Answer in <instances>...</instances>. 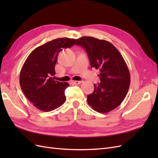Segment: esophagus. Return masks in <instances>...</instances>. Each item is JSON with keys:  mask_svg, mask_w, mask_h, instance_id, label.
Returning a JSON list of instances; mask_svg holds the SVG:
<instances>
[{"mask_svg": "<svg viewBox=\"0 0 158 158\" xmlns=\"http://www.w3.org/2000/svg\"><path fill=\"white\" fill-rule=\"evenodd\" d=\"M73 82L74 84L78 85V84H80L81 83H82V81H77V80H76V81H73Z\"/></svg>", "mask_w": 158, "mask_h": 158, "instance_id": "esophagus-1", "label": "esophagus"}]
</instances>
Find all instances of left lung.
Returning a JSON list of instances; mask_svg holds the SVG:
<instances>
[{
    "label": "left lung",
    "instance_id": "1",
    "mask_svg": "<svg viewBox=\"0 0 158 158\" xmlns=\"http://www.w3.org/2000/svg\"><path fill=\"white\" fill-rule=\"evenodd\" d=\"M74 44L86 51L92 68L100 71V83L88 95L89 106L99 113H106L120 105L127 94L131 83L128 66L123 56L111 43L92 37H82Z\"/></svg>",
    "mask_w": 158,
    "mask_h": 158
}]
</instances>
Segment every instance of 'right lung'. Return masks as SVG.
<instances>
[{"instance_id": "add662e5", "label": "right lung", "mask_w": 158, "mask_h": 158, "mask_svg": "<svg viewBox=\"0 0 158 158\" xmlns=\"http://www.w3.org/2000/svg\"><path fill=\"white\" fill-rule=\"evenodd\" d=\"M74 39L57 38L37 47L27 56L20 75L22 92L36 108L51 111L63 105L66 97L67 82L54 80L57 56L63 49L70 48Z\"/></svg>"}]
</instances>
